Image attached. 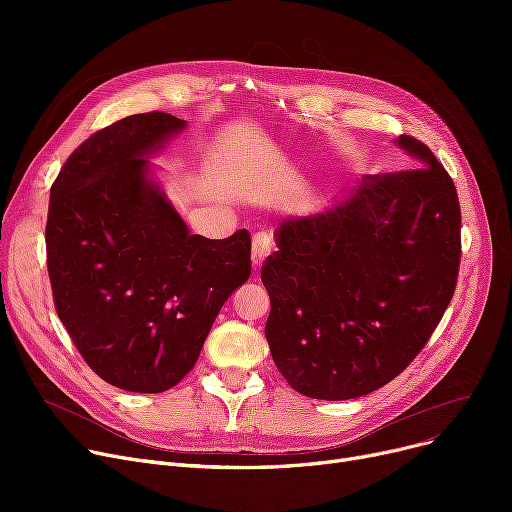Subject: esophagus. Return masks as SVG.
I'll return each mask as SVG.
<instances>
[{"mask_svg": "<svg viewBox=\"0 0 512 512\" xmlns=\"http://www.w3.org/2000/svg\"><path fill=\"white\" fill-rule=\"evenodd\" d=\"M272 251V240L267 234H255L253 236V249H251V259H253V267L255 272L261 270V265L265 261V257L270 255Z\"/></svg>", "mask_w": 512, "mask_h": 512, "instance_id": "1", "label": "esophagus"}]
</instances>
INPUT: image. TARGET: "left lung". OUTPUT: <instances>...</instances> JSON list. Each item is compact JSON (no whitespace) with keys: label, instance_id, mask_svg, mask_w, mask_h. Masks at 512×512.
I'll list each match as a JSON object with an SVG mask.
<instances>
[{"label":"left lung","instance_id":"obj_1","mask_svg":"<svg viewBox=\"0 0 512 512\" xmlns=\"http://www.w3.org/2000/svg\"><path fill=\"white\" fill-rule=\"evenodd\" d=\"M400 172L369 174L334 209L276 230L261 265L272 301L265 338L284 380L305 396L346 400L405 371L452 301L461 205L425 143L400 134Z\"/></svg>","mask_w":512,"mask_h":512}]
</instances>
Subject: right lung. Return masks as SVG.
Masks as SVG:
<instances>
[{"mask_svg": "<svg viewBox=\"0 0 512 512\" xmlns=\"http://www.w3.org/2000/svg\"><path fill=\"white\" fill-rule=\"evenodd\" d=\"M184 120L149 112L97 130L51 184L45 247L58 317L101 380L176 386L230 294L251 276V234H191L143 159Z\"/></svg>", "mask_w": 512, "mask_h": 512, "instance_id": "1", "label": "right lung"}]
</instances>
